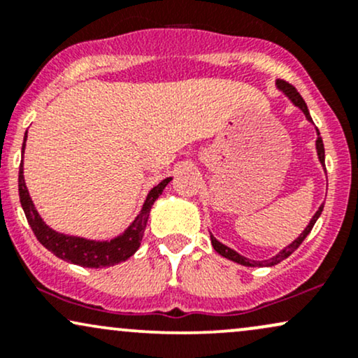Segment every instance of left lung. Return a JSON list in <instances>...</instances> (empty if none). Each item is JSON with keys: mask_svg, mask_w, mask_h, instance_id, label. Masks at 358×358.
I'll list each match as a JSON object with an SVG mask.
<instances>
[{"mask_svg": "<svg viewBox=\"0 0 358 358\" xmlns=\"http://www.w3.org/2000/svg\"><path fill=\"white\" fill-rule=\"evenodd\" d=\"M276 87H278L279 92L285 94V97H287V99H289V102L294 106V108H298L299 110H301L303 114H305V117H306L308 122H311V124H315L313 119H311V116H310V110H308L306 102L303 101V97L299 96V92H298L296 89L293 87V85L287 84V82H285V80H279V79H278V80H276ZM315 129H316V127H315ZM315 148H316V155H318L320 163H322L323 170L327 171V168H324V146H323V139H322V136H320V131H318V129H316ZM323 207H324V203L320 205L318 210H316L315 215L311 217V220L308 222V225L305 227V231L299 234L296 239L291 242V244H287L285 249L279 250L278 254H274L273 257L264 259V261H254V259H249V257H245V256H241V254L237 252V250H234V249L229 248V245L222 244L220 241H217L215 237L212 236V232H210L212 245H213V249H215L217 252H219L222 257L229 259V261L237 262V264H241V266H248V268H271V266H276V264H279V262H281V261H285L286 257H289L291 254H293L294 250H296V249L299 248V245H301V242L306 239V236L311 232V229H313V225L316 224V220H318L320 215H322Z\"/></svg>", "mask_w": 358, "mask_h": 358, "instance_id": "left-lung-1", "label": "left lung"}]
</instances>
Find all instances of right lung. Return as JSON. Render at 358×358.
<instances>
[{"mask_svg":"<svg viewBox=\"0 0 358 358\" xmlns=\"http://www.w3.org/2000/svg\"><path fill=\"white\" fill-rule=\"evenodd\" d=\"M28 134L24 133L22 153L24 155V143H27ZM173 180V176L162 180L158 185H155L150 192H148L145 203H143L141 210H139L138 217L131 222L119 236L113 237L110 241H96V239H85L80 236H69V234H62L53 231L50 225H47L42 217H40L38 210H36L34 200H31L30 193H28L27 183H24L23 176V159L20 163V173H18V193H20V202H22L23 212L27 215L28 224H30L31 231H34L35 237L38 239L40 244L45 249H48L53 256L64 261L71 262V264L82 266V268H109V266L119 264L124 262L133 256L134 252L141 245L143 234H145L148 217H150V210L153 207L159 195L168 183Z\"/></svg>","mask_w":358,"mask_h":358,"instance_id":"1","label":"right lung"}]
</instances>
